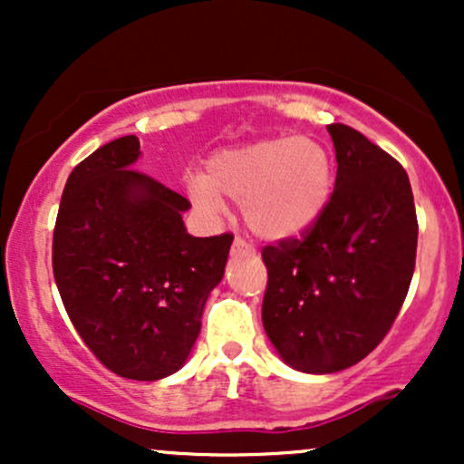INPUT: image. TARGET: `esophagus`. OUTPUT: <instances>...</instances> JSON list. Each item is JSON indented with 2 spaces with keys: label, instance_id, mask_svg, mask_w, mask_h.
Here are the masks:
<instances>
[{
  "label": "esophagus",
  "instance_id": "esophagus-1",
  "mask_svg": "<svg viewBox=\"0 0 464 464\" xmlns=\"http://www.w3.org/2000/svg\"><path fill=\"white\" fill-rule=\"evenodd\" d=\"M233 255H255L253 244H248L246 239L236 237L233 239Z\"/></svg>",
  "mask_w": 464,
  "mask_h": 464
}]
</instances>
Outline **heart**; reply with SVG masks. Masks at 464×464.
<instances>
[{
    "label": "heart",
    "instance_id": "b5f03b06",
    "mask_svg": "<svg viewBox=\"0 0 464 464\" xmlns=\"http://www.w3.org/2000/svg\"><path fill=\"white\" fill-rule=\"evenodd\" d=\"M334 189V159L307 135H279L218 150L207 174L188 179V194L202 211L242 202L244 220L268 239L310 231L327 209Z\"/></svg>",
    "mask_w": 464,
    "mask_h": 464
}]
</instances>
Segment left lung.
I'll use <instances>...</instances> for the list:
<instances>
[{
  "label": "left lung",
  "instance_id": "left-lung-1",
  "mask_svg": "<svg viewBox=\"0 0 464 464\" xmlns=\"http://www.w3.org/2000/svg\"><path fill=\"white\" fill-rule=\"evenodd\" d=\"M334 194L301 237L264 246L262 321L285 364L335 372L391 332L417 259V211L406 169L362 132L329 124Z\"/></svg>",
  "mask_w": 464,
  "mask_h": 464
}]
</instances>
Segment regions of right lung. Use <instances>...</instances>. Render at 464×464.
<instances>
[{
  "label": "right lung",
  "instance_id": "1",
  "mask_svg": "<svg viewBox=\"0 0 464 464\" xmlns=\"http://www.w3.org/2000/svg\"><path fill=\"white\" fill-rule=\"evenodd\" d=\"M135 135L109 141L69 174L52 268L89 351L126 380L154 382L188 360L233 236L185 231L189 200L132 168Z\"/></svg>",
  "mask_w": 464,
  "mask_h": 464
}]
</instances>
